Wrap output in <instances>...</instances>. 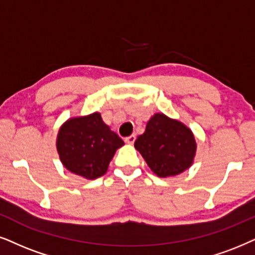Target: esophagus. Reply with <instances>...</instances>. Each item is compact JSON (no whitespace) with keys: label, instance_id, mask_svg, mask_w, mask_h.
I'll return each instance as SVG.
<instances>
[{"label":"esophagus","instance_id":"1","mask_svg":"<svg viewBox=\"0 0 255 255\" xmlns=\"http://www.w3.org/2000/svg\"><path fill=\"white\" fill-rule=\"evenodd\" d=\"M135 138H136V136H135V135L133 134V135H129V136H127L125 138V141L127 143H129V144H133L134 143V141H135Z\"/></svg>","mask_w":255,"mask_h":255}]
</instances>
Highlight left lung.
<instances>
[{
    "mask_svg": "<svg viewBox=\"0 0 255 255\" xmlns=\"http://www.w3.org/2000/svg\"><path fill=\"white\" fill-rule=\"evenodd\" d=\"M147 165L160 178L175 176L192 166L196 142L192 130L165 114H154L146 130L135 140Z\"/></svg>",
    "mask_w": 255,
    "mask_h": 255,
    "instance_id": "8db88e82",
    "label": "left lung"
}]
</instances>
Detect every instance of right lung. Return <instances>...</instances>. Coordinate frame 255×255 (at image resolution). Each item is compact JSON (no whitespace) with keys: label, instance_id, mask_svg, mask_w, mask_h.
Returning a JSON list of instances; mask_svg holds the SVG:
<instances>
[{"label":"right lung","instance_id":"1","mask_svg":"<svg viewBox=\"0 0 255 255\" xmlns=\"http://www.w3.org/2000/svg\"><path fill=\"white\" fill-rule=\"evenodd\" d=\"M121 137L102 121L100 113L69 119L61 126L56 140L61 162L69 172L93 180L106 174Z\"/></svg>","mask_w":255,"mask_h":255}]
</instances>
